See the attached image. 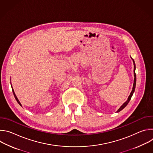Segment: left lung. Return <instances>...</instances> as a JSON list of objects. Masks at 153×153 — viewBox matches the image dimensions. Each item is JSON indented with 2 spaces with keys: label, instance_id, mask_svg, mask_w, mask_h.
I'll list each match as a JSON object with an SVG mask.
<instances>
[{
  "label": "left lung",
  "instance_id": "obj_1",
  "mask_svg": "<svg viewBox=\"0 0 153 153\" xmlns=\"http://www.w3.org/2000/svg\"><path fill=\"white\" fill-rule=\"evenodd\" d=\"M132 59V58H131ZM132 60H133V63H134V83H133V90H132V91H131V93H130V95L129 96V97H128V99H127V100L119 108V110L117 111V113H118V112H119V111H120L121 110H122L123 109L128 105V103H129V100H131V97H132V96H133V93H134V90H135V88H136V73H135V70H136V65H135V62H134V60L132 59Z\"/></svg>",
  "mask_w": 153,
  "mask_h": 153
}]
</instances>
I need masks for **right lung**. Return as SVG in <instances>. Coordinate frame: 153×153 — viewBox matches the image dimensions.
I'll return each instance as SVG.
<instances>
[{
	"label": "right lung",
	"instance_id": "obj_1",
	"mask_svg": "<svg viewBox=\"0 0 153 153\" xmlns=\"http://www.w3.org/2000/svg\"><path fill=\"white\" fill-rule=\"evenodd\" d=\"M12 91H13V94H14V97H15V99H16V100H17V103L20 105V106H22V105H21V103H20V102H19V100H18V99H17V96H16V94H15V93H14V90H13V87H12Z\"/></svg>",
	"mask_w": 153,
	"mask_h": 153
}]
</instances>
